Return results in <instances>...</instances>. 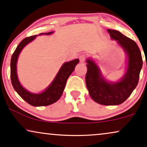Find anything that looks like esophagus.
Returning a JSON list of instances; mask_svg holds the SVG:
<instances>
[{"label":"esophagus","mask_w":147,"mask_h":147,"mask_svg":"<svg viewBox=\"0 0 147 147\" xmlns=\"http://www.w3.org/2000/svg\"><path fill=\"white\" fill-rule=\"evenodd\" d=\"M85 59H86V55L84 54V53H83V54L80 55L79 60H80V62H81V63L84 62L85 61Z\"/></svg>","instance_id":"esophagus-1"}]
</instances>
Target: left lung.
I'll list each match as a JSON object with an SVG mask.
<instances>
[{"instance_id":"left-lung-1","label":"left lung","mask_w":147,"mask_h":147,"mask_svg":"<svg viewBox=\"0 0 147 147\" xmlns=\"http://www.w3.org/2000/svg\"><path fill=\"white\" fill-rule=\"evenodd\" d=\"M111 38L117 42L127 55V68L123 77L117 82L107 81L98 64L92 58L86 60L85 83L89 94L96 102L102 105H118L125 102L138 85L142 59L137 44L115 30H107Z\"/></svg>"}]
</instances>
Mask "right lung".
<instances>
[{
  "instance_id": "right-lung-1",
  "label": "right lung",
  "mask_w": 147,
  "mask_h": 147,
  "mask_svg": "<svg viewBox=\"0 0 147 147\" xmlns=\"http://www.w3.org/2000/svg\"><path fill=\"white\" fill-rule=\"evenodd\" d=\"M53 33V32L40 33L38 35H49ZM36 36L37 35H34L25 38L20 42L15 50L11 60V80L14 90L22 99L27 102L29 105L34 107H42V106H48L55 103L60 99L66 86V81L72 72L74 71L76 65L79 63V60L75 59L70 62L64 63L51 84L43 92L39 94H34L28 92L22 87L18 79V74H17V62L22 50L26 45L34 40Z\"/></svg>"
}]
</instances>
